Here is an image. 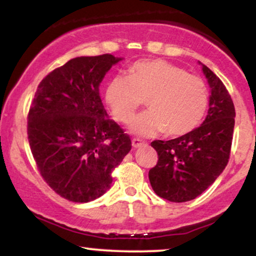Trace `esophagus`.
Masks as SVG:
<instances>
[{
  "instance_id": "1",
  "label": "esophagus",
  "mask_w": 256,
  "mask_h": 256,
  "mask_svg": "<svg viewBox=\"0 0 256 256\" xmlns=\"http://www.w3.org/2000/svg\"><path fill=\"white\" fill-rule=\"evenodd\" d=\"M132 144H133L134 148H138V147H141V146H144V144H146V142L141 140V138H134L133 140H132Z\"/></svg>"
}]
</instances>
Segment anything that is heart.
I'll return each mask as SVG.
<instances>
[{
  "label": "heart",
  "instance_id": "heart-1",
  "mask_svg": "<svg viewBox=\"0 0 256 256\" xmlns=\"http://www.w3.org/2000/svg\"><path fill=\"white\" fill-rule=\"evenodd\" d=\"M144 98L150 109L132 121V130L141 136L165 130L180 136L200 124L209 94L202 78L162 59L135 62L130 74L115 76L106 85V103L118 122L130 121Z\"/></svg>",
  "mask_w": 256,
  "mask_h": 256
}]
</instances>
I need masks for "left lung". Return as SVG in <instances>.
<instances>
[{"mask_svg":"<svg viewBox=\"0 0 256 256\" xmlns=\"http://www.w3.org/2000/svg\"><path fill=\"white\" fill-rule=\"evenodd\" d=\"M203 72L211 88L204 122L173 140H154L158 162L148 172L159 197L174 203L194 200L223 172L229 162L235 126V106L217 76L208 66Z\"/></svg>","mask_w":256,"mask_h":256,"instance_id":"left-lung-1","label":"left lung"}]
</instances>
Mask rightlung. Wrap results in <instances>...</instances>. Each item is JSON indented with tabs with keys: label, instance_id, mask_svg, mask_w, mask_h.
I'll list each match as a JSON object with an SVG mask.
<instances>
[{
	"label": "right lung",
	"instance_id": "add662e5",
	"mask_svg": "<svg viewBox=\"0 0 256 256\" xmlns=\"http://www.w3.org/2000/svg\"><path fill=\"white\" fill-rule=\"evenodd\" d=\"M120 60L109 53L71 59L40 82L30 103L27 134L38 170L70 202L100 197L132 148L129 135L106 114L98 90Z\"/></svg>",
	"mask_w": 256,
	"mask_h": 256
}]
</instances>
